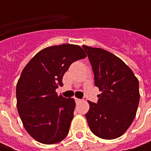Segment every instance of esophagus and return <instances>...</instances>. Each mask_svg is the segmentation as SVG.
Segmentation results:
<instances>
[{
    "mask_svg": "<svg viewBox=\"0 0 151 151\" xmlns=\"http://www.w3.org/2000/svg\"><path fill=\"white\" fill-rule=\"evenodd\" d=\"M75 100H76V103H78V102H80V101H81V100L79 99V98H75Z\"/></svg>",
    "mask_w": 151,
    "mask_h": 151,
    "instance_id": "34e87169",
    "label": "esophagus"
}]
</instances>
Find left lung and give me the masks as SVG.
Masks as SVG:
<instances>
[{
	"mask_svg": "<svg viewBox=\"0 0 151 151\" xmlns=\"http://www.w3.org/2000/svg\"><path fill=\"white\" fill-rule=\"evenodd\" d=\"M99 88L97 103L88 101L86 113L91 131L104 139L123 135L136 115L139 101V81L129 67L116 55L100 48L82 46Z\"/></svg>",
	"mask_w": 151,
	"mask_h": 151,
	"instance_id": "1",
	"label": "left lung"
}]
</instances>
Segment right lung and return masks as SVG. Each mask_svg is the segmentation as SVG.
<instances>
[{"label": "right lung", "mask_w": 151, "mask_h": 151, "mask_svg": "<svg viewBox=\"0 0 151 151\" xmlns=\"http://www.w3.org/2000/svg\"><path fill=\"white\" fill-rule=\"evenodd\" d=\"M86 57L79 45L45 48L22 70L17 84V107L26 131L38 142L53 145L67 136L76 101L56 93L73 62Z\"/></svg>", "instance_id": "1"}]
</instances>
